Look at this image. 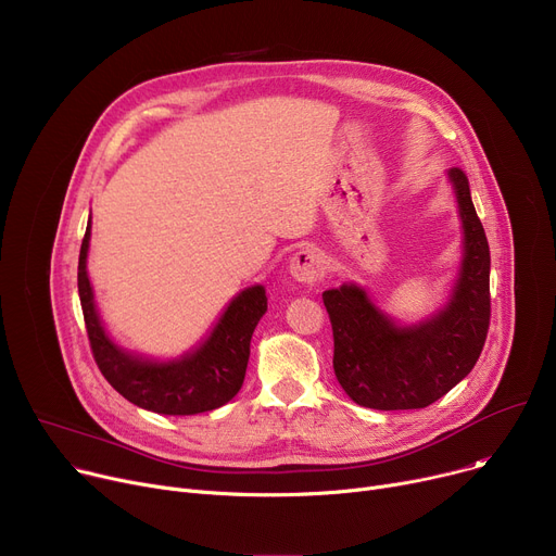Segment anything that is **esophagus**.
<instances>
[{
	"mask_svg": "<svg viewBox=\"0 0 556 556\" xmlns=\"http://www.w3.org/2000/svg\"><path fill=\"white\" fill-rule=\"evenodd\" d=\"M323 255L316 249H301L289 260V274L301 285H316L323 276Z\"/></svg>",
	"mask_w": 556,
	"mask_h": 556,
	"instance_id": "34e87169",
	"label": "esophagus"
}]
</instances>
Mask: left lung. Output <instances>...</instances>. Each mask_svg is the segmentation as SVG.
<instances>
[{
  "mask_svg": "<svg viewBox=\"0 0 556 556\" xmlns=\"http://www.w3.org/2000/svg\"><path fill=\"white\" fill-rule=\"evenodd\" d=\"M463 224V257L448 301L415 323H400L366 287L343 282L323 291L334 332V375L345 395L366 408H424L476 366L489 330V244L467 175L446 170Z\"/></svg>",
  "mask_w": 556,
  "mask_h": 556,
  "instance_id": "obj_1",
  "label": "left lung"
}]
</instances>
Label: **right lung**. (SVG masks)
Wrapping results in <instances>:
<instances>
[{
	"mask_svg": "<svg viewBox=\"0 0 556 556\" xmlns=\"http://www.w3.org/2000/svg\"><path fill=\"white\" fill-rule=\"evenodd\" d=\"M91 217L78 257V293L91 352L116 393L159 415H198L231 402L244 383L251 337L267 312V291L251 285L228 301L211 332L173 358H152L118 345L96 309L87 276Z\"/></svg>",
	"mask_w": 556,
	"mask_h": 556,
	"instance_id": "right-lung-1",
	"label": "right lung"
}]
</instances>
